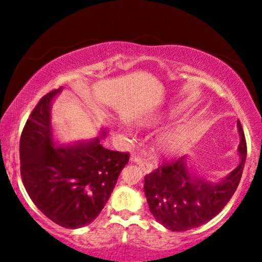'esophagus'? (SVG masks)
I'll return each mask as SVG.
<instances>
[{"mask_svg": "<svg viewBox=\"0 0 262 262\" xmlns=\"http://www.w3.org/2000/svg\"><path fill=\"white\" fill-rule=\"evenodd\" d=\"M131 160L134 161V162L137 164V166L141 168V169L144 171L145 174H149L150 171H151V169H152V167H151V164H150L148 161H146L144 157H142V156H137V155H132V157H131Z\"/></svg>", "mask_w": 262, "mask_h": 262, "instance_id": "obj_1", "label": "esophagus"}]
</instances>
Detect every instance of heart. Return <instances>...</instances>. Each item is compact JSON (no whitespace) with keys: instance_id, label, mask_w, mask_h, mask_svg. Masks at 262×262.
Masks as SVG:
<instances>
[{"instance_id":"b5f03b06","label":"heart","mask_w":262,"mask_h":262,"mask_svg":"<svg viewBox=\"0 0 262 262\" xmlns=\"http://www.w3.org/2000/svg\"><path fill=\"white\" fill-rule=\"evenodd\" d=\"M186 138H187V132H186L185 128H179L178 131L164 137L163 141L161 142V146H162L163 151L173 152L185 142Z\"/></svg>"}]
</instances>
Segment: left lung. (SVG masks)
<instances>
[{
    "label": "left lung",
    "instance_id": "obj_1",
    "mask_svg": "<svg viewBox=\"0 0 262 262\" xmlns=\"http://www.w3.org/2000/svg\"><path fill=\"white\" fill-rule=\"evenodd\" d=\"M238 152L241 162L220 182H211L191 173L187 157L162 164L144 178V192L155 220L171 231L198 228L216 217L231 199L241 180L247 144L241 123Z\"/></svg>",
    "mask_w": 262,
    "mask_h": 262
}]
</instances>
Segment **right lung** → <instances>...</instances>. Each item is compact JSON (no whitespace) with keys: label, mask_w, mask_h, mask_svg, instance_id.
Listing matches in <instances>:
<instances>
[{"label":"right lung","mask_w":262,"mask_h":262,"mask_svg":"<svg viewBox=\"0 0 262 262\" xmlns=\"http://www.w3.org/2000/svg\"><path fill=\"white\" fill-rule=\"evenodd\" d=\"M60 92L42 96L27 119L20 138V170L35 206L60 227L77 229L101 212L130 154L103 148L98 137L57 146L51 106Z\"/></svg>","instance_id":"1"}]
</instances>
